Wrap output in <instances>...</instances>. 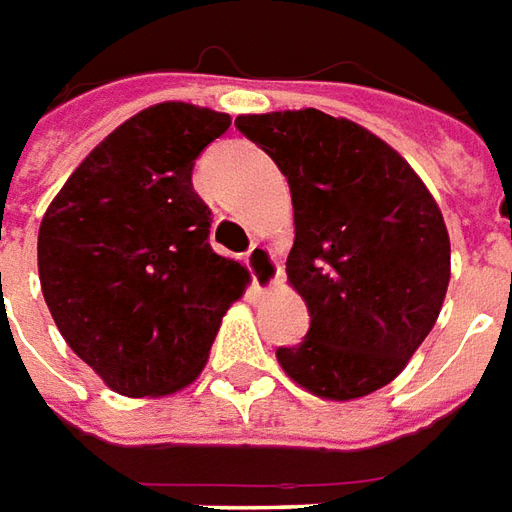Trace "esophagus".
I'll return each mask as SVG.
<instances>
[{
  "mask_svg": "<svg viewBox=\"0 0 512 512\" xmlns=\"http://www.w3.org/2000/svg\"><path fill=\"white\" fill-rule=\"evenodd\" d=\"M245 262H248V270L253 275V286L259 289V292H267V289H273L278 281H281V267L275 262L273 250L267 248V245H253L248 250V256H245Z\"/></svg>",
  "mask_w": 512,
  "mask_h": 512,
  "instance_id": "obj_1",
  "label": "esophagus"
}]
</instances>
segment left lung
Masks as SVG:
<instances>
[{"label": "left lung", "instance_id": "obj_1", "mask_svg": "<svg viewBox=\"0 0 512 512\" xmlns=\"http://www.w3.org/2000/svg\"><path fill=\"white\" fill-rule=\"evenodd\" d=\"M292 190L286 278L311 328L278 347L284 372L322 400H358L400 375L433 331L449 286V234L436 198L364 126L320 110L239 115Z\"/></svg>", "mask_w": 512, "mask_h": 512}]
</instances>
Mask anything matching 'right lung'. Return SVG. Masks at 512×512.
<instances>
[{"instance_id": "right-lung-1", "label": "right lung", "mask_w": 512, "mask_h": 512, "mask_svg": "<svg viewBox=\"0 0 512 512\" xmlns=\"http://www.w3.org/2000/svg\"><path fill=\"white\" fill-rule=\"evenodd\" d=\"M226 112L165 101L82 159L38 231L43 300L68 347L123 397H165L206 366L250 275L209 245L192 165Z\"/></svg>"}]
</instances>
